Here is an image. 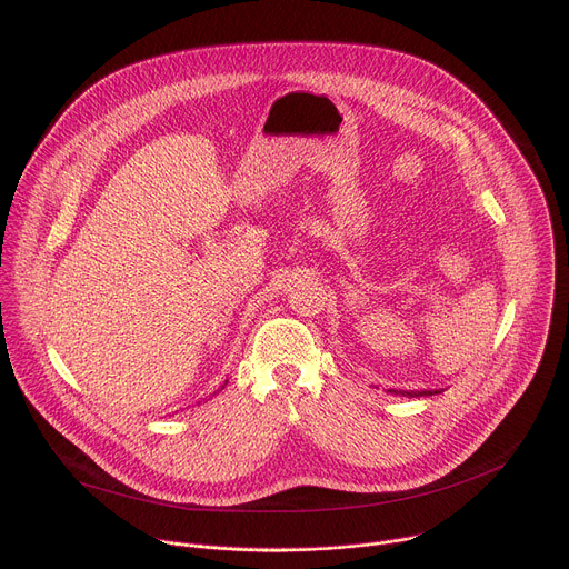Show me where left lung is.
Returning a JSON list of instances; mask_svg holds the SVG:
<instances>
[{
  "label": "left lung",
  "instance_id": "left-lung-1",
  "mask_svg": "<svg viewBox=\"0 0 569 569\" xmlns=\"http://www.w3.org/2000/svg\"><path fill=\"white\" fill-rule=\"evenodd\" d=\"M393 391V389H389ZM393 393H402V391H393ZM435 391L432 389H423V391H405V396H432Z\"/></svg>",
  "mask_w": 569,
  "mask_h": 569
}]
</instances>
